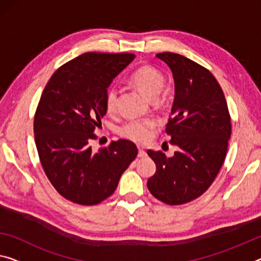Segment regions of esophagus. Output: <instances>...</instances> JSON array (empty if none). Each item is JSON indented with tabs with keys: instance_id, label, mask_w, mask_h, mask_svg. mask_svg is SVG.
Masks as SVG:
<instances>
[{
	"instance_id": "34e87169",
	"label": "esophagus",
	"mask_w": 261,
	"mask_h": 261,
	"mask_svg": "<svg viewBox=\"0 0 261 261\" xmlns=\"http://www.w3.org/2000/svg\"><path fill=\"white\" fill-rule=\"evenodd\" d=\"M138 156H139V158H146V156H147L146 150L139 147V154H138Z\"/></svg>"
}]
</instances>
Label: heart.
<instances>
[{
  "instance_id": "obj_1",
  "label": "heart",
  "mask_w": 261,
  "mask_h": 261,
  "mask_svg": "<svg viewBox=\"0 0 261 261\" xmlns=\"http://www.w3.org/2000/svg\"><path fill=\"white\" fill-rule=\"evenodd\" d=\"M128 82L147 99L155 100L164 86V77L159 70L149 65L136 69L129 75ZM118 93L115 89H108L105 93V108L107 113L117 111ZM156 127L154 119L130 120L119 128V135L136 143H144L151 138Z\"/></svg>"
}]
</instances>
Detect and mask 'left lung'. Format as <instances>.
Returning <instances> with one entry per match:
<instances>
[{"label": "left lung", "mask_w": 261, "mask_h": 261, "mask_svg": "<svg viewBox=\"0 0 261 261\" xmlns=\"http://www.w3.org/2000/svg\"><path fill=\"white\" fill-rule=\"evenodd\" d=\"M172 72L175 98L166 132L177 147L174 156L148 150L156 171L148 179L150 194L169 205L199 197L222 168L231 136V118L223 90L211 72L184 56L162 52Z\"/></svg>", "instance_id": "left-lung-1"}]
</instances>
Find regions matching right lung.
<instances>
[{"mask_svg":"<svg viewBox=\"0 0 261 261\" xmlns=\"http://www.w3.org/2000/svg\"><path fill=\"white\" fill-rule=\"evenodd\" d=\"M133 54L87 52L52 74L35 113L34 132L45 175L64 198L94 205L113 194L138 155L128 140L93 151L94 130L106 114L105 93Z\"/></svg>","mask_w":261,"mask_h":261,"instance_id":"add662e5","label":"right lung"}]
</instances>
